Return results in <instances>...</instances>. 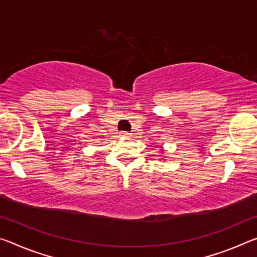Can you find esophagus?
Instances as JSON below:
<instances>
[{
	"label": "esophagus",
	"mask_w": 257,
	"mask_h": 257,
	"mask_svg": "<svg viewBox=\"0 0 257 257\" xmlns=\"http://www.w3.org/2000/svg\"><path fill=\"white\" fill-rule=\"evenodd\" d=\"M120 136H122V137H129V136H130V133H128V132H121V133H120Z\"/></svg>",
	"instance_id": "esophagus-1"
}]
</instances>
